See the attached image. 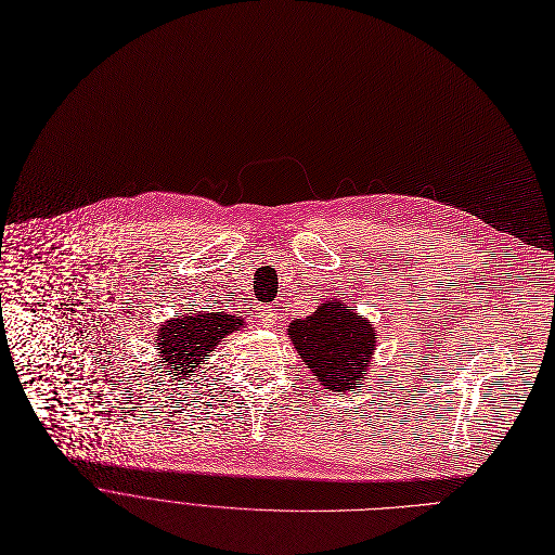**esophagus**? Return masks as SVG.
I'll list each match as a JSON object with an SVG mask.
<instances>
[{
	"instance_id": "1",
	"label": "esophagus",
	"mask_w": 555,
	"mask_h": 555,
	"mask_svg": "<svg viewBox=\"0 0 555 555\" xmlns=\"http://www.w3.org/2000/svg\"><path fill=\"white\" fill-rule=\"evenodd\" d=\"M260 310H262V321H264L267 325H271V323H275V321L280 319V312H278L275 306H262Z\"/></svg>"
}]
</instances>
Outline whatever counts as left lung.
<instances>
[{
    "label": "left lung",
    "instance_id": "left-lung-1",
    "mask_svg": "<svg viewBox=\"0 0 555 555\" xmlns=\"http://www.w3.org/2000/svg\"><path fill=\"white\" fill-rule=\"evenodd\" d=\"M291 341L312 376L332 391H350L370 370L376 330L341 299H330L310 317L288 325Z\"/></svg>",
    "mask_w": 555,
    "mask_h": 555
}]
</instances>
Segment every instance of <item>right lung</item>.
Returning <instances> with one entry per match:
<instances>
[{"instance_id":"1","label":"right lung","mask_w":555,"mask_h":555,"mask_svg":"<svg viewBox=\"0 0 555 555\" xmlns=\"http://www.w3.org/2000/svg\"><path fill=\"white\" fill-rule=\"evenodd\" d=\"M238 327H245V319L228 312L203 310L172 317L155 337L159 370L170 372L172 380H188L203 365V359Z\"/></svg>"}]
</instances>
